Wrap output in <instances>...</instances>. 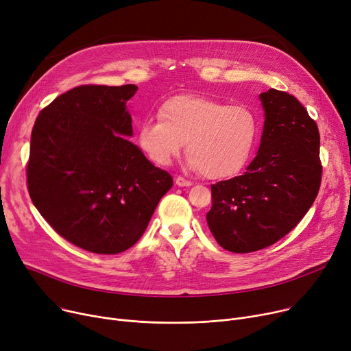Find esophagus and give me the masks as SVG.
Masks as SVG:
<instances>
[{"label": "esophagus", "mask_w": 351, "mask_h": 351, "mask_svg": "<svg viewBox=\"0 0 351 351\" xmlns=\"http://www.w3.org/2000/svg\"><path fill=\"white\" fill-rule=\"evenodd\" d=\"M175 183H176L178 186H180V188H188V186H192V182L186 180L185 178H182V176H178V178L175 179Z\"/></svg>", "instance_id": "34e87169"}]
</instances>
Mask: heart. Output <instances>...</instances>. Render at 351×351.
<instances>
[{
    "label": "heart",
    "mask_w": 351,
    "mask_h": 351,
    "mask_svg": "<svg viewBox=\"0 0 351 351\" xmlns=\"http://www.w3.org/2000/svg\"><path fill=\"white\" fill-rule=\"evenodd\" d=\"M158 118L139 125L138 143L147 158L169 165L186 143L188 168L215 180L245 168L261 134L259 115L252 106L202 95L166 99Z\"/></svg>",
    "instance_id": "b5f03b06"
}]
</instances>
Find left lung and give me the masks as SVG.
<instances>
[{"instance_id": "left-lung-1", "label": "left lung", "mask_w": 351, "mask_h": 351, "mask_svg": "<svg viewBox=\"0 0 351 351\" xmlns=\"http://www.w3.org/2000/svg\"><path fill=\"white\" fill-rule=\"evenodd\" d=\"M265 125L259 151L242 176L212 185L208 226L233 253L276 243L315 202L320 182V135L306 108L287 92L259 95Z\"/></svg>"}]
</instances>
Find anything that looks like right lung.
Masks as SVG:
<instances>
[{"mask_svg":"<svg viewBox=\"0 0 351 351\" xmlns=\"http://www.w3.org/2000/svg\"><path fill=\"white\" fill-rule=\"evenodd\" d=\"M136 89L77 86L44 108L32 128V204L55 232L92 253L134 246L173 185L128 139L134 132L126 102Z\"/></svg>","mask_w":351,"mask_h":351,"instance_id":"right-lung-1","label":"right lung"}]
</instances>
